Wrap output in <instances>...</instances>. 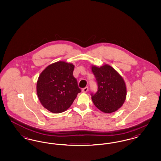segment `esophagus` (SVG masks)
<instances>
[{"label":"esophagus","instance_id":"esophagus-1","mask_svg":"<svg viewBox=\"0 0 161 161\" xmlns=\"http://www.w3.org/2000/svg\"><path fill=\"white\" fill-rule=\"evenodd\" d=\"M88 89H89L88 87H84V88L82 89V92H83V93H86V92L88 91Z\"/></svg>","mask_w":161,"mask_h":161}]
</instances>
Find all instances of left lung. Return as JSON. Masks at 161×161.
<instances>
[{
  "label": "left lung",
  "instance_id": "obj_1",
  "mask_svg": "<svg viewBox=\"0 0 161 161\" xmlns=\"http://www.w3.org/2000/svg\"><path fill=\"white\" fill-rule=\"evenodd\" d=\"M98 90L91 93L94 105L101 112L112 113L123 106L127 95L125 82L117 71L109 65L92 66Z\"/></svg>",
  "mask_w": 161,
  "mask_h": 161
}]
</instances>
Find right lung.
I'll return each mask as SVG.
<instances>
[{"label":"right lung","instance_id":"right-lung-1","mask_svg":"<svg viewBox=\"0 0 161 161\" xmlns=\"http://www.w3.org/2000/svg\"><path fill=\"white\" fill-rule=\"evenodd\" d=\"M74 65L58 61L46 67L37 83V94L41 104L54 114L66 111L81 92L73 75Z\"/></svg>","mask_w":161,"mask_h":161}]
</instances>
